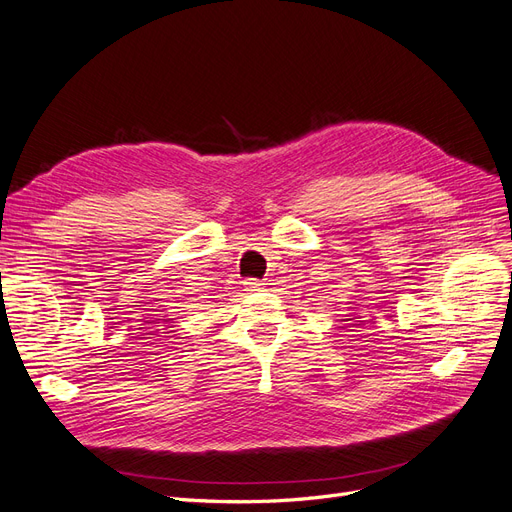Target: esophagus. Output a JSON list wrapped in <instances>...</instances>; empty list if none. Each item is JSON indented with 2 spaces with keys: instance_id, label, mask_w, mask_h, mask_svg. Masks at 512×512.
Masks as SVG:
<instances>
[{
  "instance_id": "esophagus-1",
  "label": "esophagus",
  "mask_w": 512,
  "mask_h": 512,
  "mask_svg": "<svg viewBox=\"0 0 512 512\" xmlns=\"http://www.w3.org/2000/svg\"><path fill=\"white\" fill-rule=\"evenodd\" d=\"M244 287H246V291H259L263 287V282L257 278H249V280H244Z\"/></svg>"
}]
</instances>
